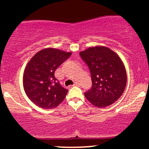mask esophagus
Returning <instances> with one entry per match:
<instances>
[{"label": "esophagus", "instance_id": "esophagus-1", "mask_svg": "<svg viewBox=\"0 0 149 149\" xmlns=\"http://www.w3.org/2000/svg\"><path fill=\"white\" fill-rule=\"evenodd\" d=\"M79 85H80L79 83H78V82H76V83H75L73 85V86H79Z\"/></svg>", "mask_w": 149, "mask_h": 149}]
</instances>
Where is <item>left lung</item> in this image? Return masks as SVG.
I'll list each match as a JSON object with an SVG mask.
<instances>
[{
    "mask_svg": "<svg viewBox=\"0 0 149 149\" xmlns=\"http://www.w3.org/2000/svg\"><path fill=\"white\" fill-rule=\"evenodd\" d=\"M80 55L91 73L92 87L85 93L87 100L98 108L111 105L123 95L127 83L120 57L105 46L90 47Z\"/></svg>",
    "mask_w": 149,
    "mask_h": 149,
    "instance_id": "left-lung-1",
    "label": "left lung"
}]
</instances>
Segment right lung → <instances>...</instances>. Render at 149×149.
<instances>
[{"label":"right lung","instance_id":"right-lung-1","mask_svg":"<svg viewBox=\"0 0 149 149\" xmlns=\"http://www.w3.org/2000/svg\"><path fill=\"white\" fill-rule=\"evenodd\" d=\"M71 54L48 47L38 52L26 64L23 75L24 89L29 99L38 107L53 109L64 101L68 90L59 84L54 71Z\"/></svg>","mask_w":149,"mask_h":149}]
</instances>
